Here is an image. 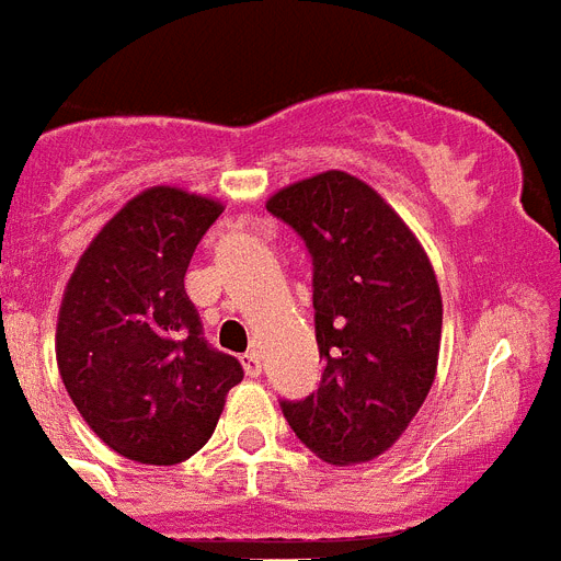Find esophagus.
Instances as JSON below:
<instances>
[{"mask_svg": "<svg viewBox=\"0 0 561 561\" xmlns=\"http://www.w3.org/2000/svg\"><path fill=\"white\" fill-rule=\"evenodd\" d=\"M240 364H243L247 375H252V378H257V375H261V355L254 353V350L247 355H240Z\"/></svg>", "mask_w": 561, "mask_h": 561, "instance_id": "1", "label": "esophagus"}]
</instances>
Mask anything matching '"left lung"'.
I'll list each match as a JSON object with an SVG mask.
<instances>
[{"mask_svg": "<svg viewBox=\"0 0 561 561\" xmlns=\"http://www.w3.org/2000/svg\"><path fill=\"white\" fill-rule=\"evenodd\" d=\"M312 254L318 390L280 401L330 465L373 461L401 438L436 381L442 291L427 252L364 180L323 171L266 201Z\"/></svg>", "mask_w": 561, "mask_h": 561, "instance_id": "obj_1", "label": "left lung"}]
</instances>
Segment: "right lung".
Wrapping results in <instances>:
<instances>
[{
  "label": "right lung",
  "instance_id": "1",
  "mask_svg": "<svg viewBox=\"0 0 561 561\" xmlns=\"http://www.w3.org/2000/svg\"><path fill=\"white\" fill-rule=\"evenodd\" d=\"M224 215L203 194L154 186L125 203L65 286L57 364L73 407L119 456L180 465L211 438L238 358L203 337L183 277Z\"/></svg>",
  "mask_w": 561,
  "mask_h": 561
}]
</instances>
